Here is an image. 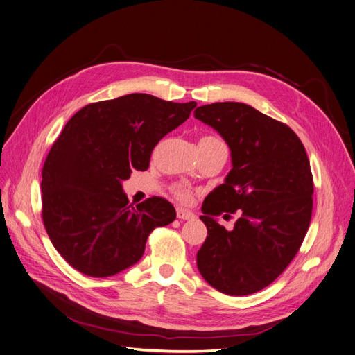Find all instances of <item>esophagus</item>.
I'll list each match as a JSON object with an SVG mask.
<instances>
[{"instance_id": "1", "label": "esophagus", "mask_w": 355, "mask_h": 355, "mask_svg": "<svg viewBox=\"0 0 355 355\" xmlns=\"http://www.w3.org/2000/svg\"><path fill=\"white\" fill-rule=\"evenodd\" d=\"M176 215L179 219H183V220H187V219H193L195 218V214L191 212V211H186V209H182V207H178L176 209Z\"/></svg>"}]
</instances>
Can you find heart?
Instances as JSON below:
<instances>
[{"label":"heart","mask_w":355,"mask_h":355,"mask_svg":"<svg viewBox=\"0 0 355 355\" xmlns=\"http://www.w3.org/2000/svg\"><path fill=\"white\" fill-rule=\"evenodd\" d=\"M202 139H216V137H212V136H205V137H202ZM175 193H176V196H178L180 200H189V198H191V192L187 191L186 187H176Z\"/></svg>","instance_id":"heart-1"}]
</instances>
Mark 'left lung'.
I'll return each mask as SVG.
<instances>
[{"mask_svg":"<svg viewBox=\"0 0 355 355\" xmlns=\"http://www.w3.org/2000/svg\"><path fill=\"white\" fill-rule=\"evenodd\" d=\"M195 117L231 149L232 169L207 195V236L196 255L203 279L226 295H249L274 282L294 259L312 215L311 166L286 124L236 101L212 103ZM238 213L232 232L216 216Z\"/></svg>","mask_w":355,"mask_h":355,"instance_id":"obj_1","label":"left lung"}]
</instances>
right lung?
I'll list each match as a JSON object with an SVG mask.
<instances>
[{
  "mask_svg": "<svg viewBox=\"0 0 355 355\" xmlns=\"http://www.w3.org/2000/svg\"><path fill=\"white\" fill-rule=\"evenodd\" d=\"M195 107L133 93L87 104L67 121L44 162L41 200L54 248L78 272H121L143 257L155 227L176 219L163 198L129 203L121 182L149 168L159 140Z\"/></svg>",
  "mask_w": 355,
  "mask_h": 355,
  "instance_id": "obj_1",
  "label": "right lung"
}]
</instances>
